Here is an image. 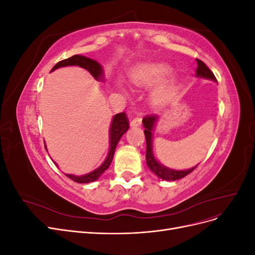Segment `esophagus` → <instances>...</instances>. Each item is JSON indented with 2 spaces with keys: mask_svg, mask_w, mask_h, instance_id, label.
<instances>
[{
  "mask_svg": "<svg viewBox=\"0 0 255 255\" xmlns=\"http://www.w3.org/2000/svg\"><path fill=\"white\" fill-rule=\"evenodd\" d=\"M141 122H142L141 117H139V116H136V117L132 121H130V126H132V127H139L141 125Z\"/></svg>",
  "mask_w": 255,
  "mask_h": 255,
  "instance_id": "esophagus-1",
  "label": "esophagus"
}]
</instances>
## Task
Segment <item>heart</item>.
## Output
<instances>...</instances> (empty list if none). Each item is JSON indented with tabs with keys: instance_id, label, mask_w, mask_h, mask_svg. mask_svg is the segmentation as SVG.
Listing matches in <instances>:
<instances>
[{
	"instance_id": "b5f03b06",
	"label": "heart",
	"mask_w": 255,
	"mask_h": 255,
	"mask_svg": "<svg viewBox=\"0 0 255 255\" xmlns=\"http://www.w3.org/2000/svg\"><path fill=\"white\" fill-rule=\"evenodd\" d=\"M171 73V68L165 64L148 63L137 66L130 73V80L137 86H154L164 82L169 74ZM174 89L173 85H167L159 88L155 92V101L164 103L170 98Z\"/></svg>"
}]
</instances>
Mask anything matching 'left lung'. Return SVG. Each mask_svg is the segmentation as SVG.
Segmentation results:
<instances>
[{"label": "left lung", "instance_id": "obj_1", "mask_svg": "<svg viewBox=\"0 0 255 255\" xmlns=\"http://www.w3.org/2000/svg\"><path fill=\"white\" fill-rule=\"evenodd\" d=\"M197 70H196V75L199 76V78H205V79H210L215 82H217L216 80L214 73L210 70L202 60L197 59ZM157 120V116L156 115H148L144 116L142 119V123L144 127V136H145V142H146V153H145V160H146V165H148L150 170L155 173L160 179H163L165 181H175V180H180L182 177L186 176L190 172H192L197 168L194 167L191 169H188V170H172V169L166 168L165 166L160 165L158 161L154 158L153 153H152V130L154 128V125Z\"/></svg>", "mask_w": 255, "mask_h": 255}]
</instances>
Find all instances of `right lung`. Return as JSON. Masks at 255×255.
Wrapping results in <instances>:
<instances>
[{"label": "right lung", "mask_w": 255, "mask_h": 255, "mask_svg": "<svg viewBox=\"0 0 255 255\" xmlns=\"http://www.w3.org/2000/svg\"><path fill=\"white\" fill-rule=\"evenodd\" d=\"M66 66H79V67L86 69V70L92 76H94L96 80H101L103 76L102 67L100 66L99 63H97V61L94 59H90L88 57H85L82 55H73L67 59L58 61V63L53 67L51 71L56 70L57 68L66 67ZM128 127H129V122H128V116L126 113H120V114L115 115L113 122H112L111 132H110L111 133V148H110L109 155H107L106 159L104 160V163L98 169H96V170H94L88 174H85L82 176H76V175H72V174H66V175L69 177V179H71L72 181H74L76 183H90V182L97 181L99 179V176L101 175L106 170V169H109L112 160H113V157H114L116 146H117L121 136L128 129Z\"/></svg>", "instance_id": "1"}]
</instances>
